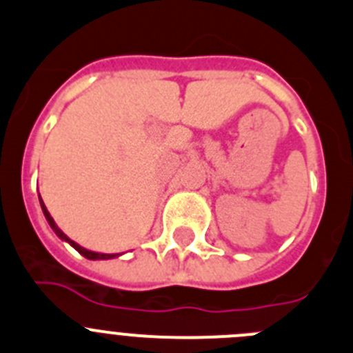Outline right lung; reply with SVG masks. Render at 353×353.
Segmentation results:
<instances>
[{
	"mask_svg": "<svg viewBox=\"0 0 353 353\" xmlns=\"http://www.w3.org/2000/svg\"><path fill=\"white\" fill-rule=\"evenodd\" d=\"M38 196H39V195H38ZM39 205H41L43 214H45V219H47L48 225H50V228L54 230V232H55V235H57L59 239H61V240H64V242H68L69 245H71V247H74V249H77V251L80 252V254L83 256V258H87V259H94V261H95V259H113V258H118V256H120V254H102V252L88 251V249H85V247H81L80 243H77V242H74V240L69 239V236L65 235V233L62 232V230L59 228L57 225H55L54 217H52V216H50V212H48V210H47V207H45V203H43L41 196H39Z\"/></svg>",
	"mask_w": 353,
	"mask_h": 353,
	"instance_id": "1",
	"label": "right lung"
}]
</instances>
